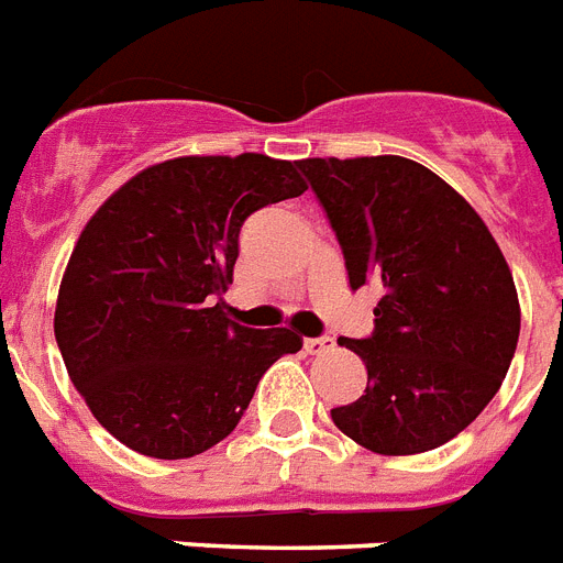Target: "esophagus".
I'll return each mask as SVG.
<instances>
[{
	"label": "esophagus",
	"instance_id": "obj_1",
	"mask_svg": "<svg viewBox=\"0 0 563 563\" xmlns=\"http://www.w3.org/2000/svg\"><path fill=\"white\" fill-rule=\"evenodd\" d=\"M330 347H333V339H330V335H316V339H305L307 353L319 355V353H328Z\"/></svg>",
	"mask_w": 563,
	"mask_h": 563
}]
</instances>
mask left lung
Returning a JSON list of instances; mask_svg holds the SVG:
<instances>
[{"mask_svg": "<svg viewBox=\"0 0 563 563\" xmlns=\"http://www.w3.org/2000/svg\"><path fill=\"white\" fill-rule=\"evenodd\" d=\"M328 213L353 290L382 287L373 333L344 339L367 390L330 410L355 444L427 453L455 439L501 387L521 310L482 216L424 165L401 156L296 162Z\"/></svg>", "mask_w": 563, "mask_h": 563, "instance_id": "left-lung-1", "label": "left lung"}]
</instances>
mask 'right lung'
<instances>
[{
    "mask_svg": "<svg viewBox=\"0 0 563 563\" xmlns=\"http://www.w3.org/2000/svg\"><path fill=\"white\" fill-rule=\"evenodd\" d=\"M296 162L185 156L133 176L81 230L53 333L96 421L136 453L190 459L242 421L258 378L301 350L222 313L250 213L301 196Z\"/></svg>",
    "mask_w": 563,
    "mask_h": 563,
    "instance_id": "1",
    "label": "right lung"
}]
</instances>
